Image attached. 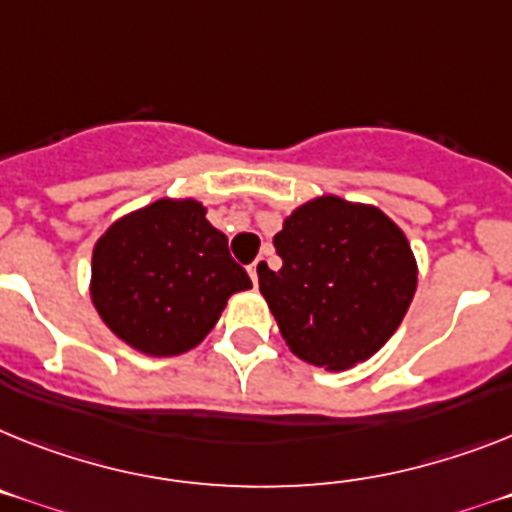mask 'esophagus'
I'll return each instance as SVG.
<instances>
[{
    "mask_svg": "<svg viewBox=\"0 0 512 512\" xmlns=\"http://www.w3.org/2000/svg\"><path fill=\"white\" fill-rule=\"evenodd\" d=\"M260 268H265V257H257L255 263L249 265V278H252L255 286H257V278H260Z\"/></svg>",
    "mask_w": 512,
    "mask_h": 512,
    "instance_id": "1",
    "label": "esophagus"
}]
</instances>
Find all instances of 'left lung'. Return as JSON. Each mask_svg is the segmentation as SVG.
<instances>
[{"mask_svg":"<svg viewBox=\"0 0 512 512\" xmlns=\"http://www.w3.org/2000/svg\"><path fill=\"white\" fill-rule=\"evenodd\" d=\"M281 270L260 291L299 359L325 369L364 362L393 336L416 291L409 239L382 210L317 197L273 236Z\"/></svg>","mask_w":512,"mask_h":512,"instance_id":"left-lung-1","label":"left lung"}]
</instances>
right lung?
Returning a JSON list of instances; mask_svg holds the SVG:
<instances>
[{"instance_id": "1", "label": "right lung", "mask_w": 512, "mask_h": 512, "mask_svg": "<svg viewBox=\"0 0 512 512\" xmlns=\"http://www.w3.org/2000/svg\"><path fill=\"white\" fill-rule=\"evenodd\" d=\"M252 289L195 200H158L122 218L93 249L90 296L101 320L150 356L190 351L208 336L226 299Z\"/></svg>"}]
</instances>
